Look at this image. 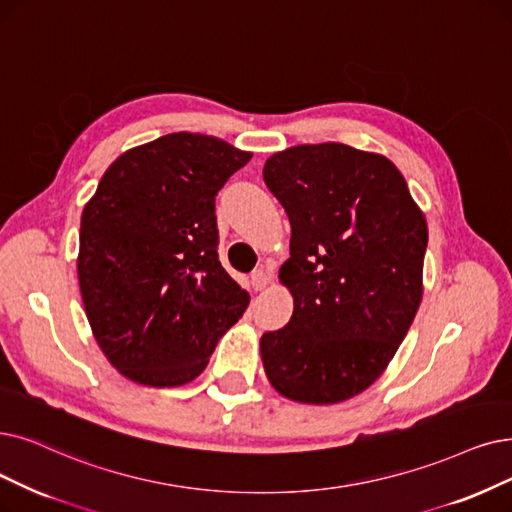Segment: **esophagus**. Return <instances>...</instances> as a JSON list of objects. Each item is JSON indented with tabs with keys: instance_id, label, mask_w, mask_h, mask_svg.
Instances as JSON below:
<instances>
[{
	"instance_id": "34e87169",
	"label": "esophagus",
	"mask_w": 512,
	"mask_h": 512,
	"mask_svg": "<svg viewBox=\"0 0 512 512\" xmlns=\"http://www.w3.org/2000/svg\"><path fill=\"white\" fill-rule=\"evenodd\" d=\"M269 283H271V275L264 269H258L252 273V288L254 290H264Z\"/></svg>"
}]
</instances>
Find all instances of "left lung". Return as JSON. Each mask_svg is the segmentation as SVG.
Segmentation results:
<instances>
[{"label":"left lung","instance_id":"1","mask_svg":"<svg viewBox=\"0 0 512 512\" xmlns=\"http://www.w3.org/2000/svg\"><path fill=\"white\" fill-rule=\"evenodd\" d=\"M292 224L279 279L288 325L260 338L283 397L330 405L365 391L391 361L422 300L426 220L393 161L340 142L300 145L264 163Z\"/></svg>","mask_w":512,"mask_h":512}]
</instances>
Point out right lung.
I'll return each mask as SVG.
<instances>
[{
  "mask_svg": "<svg viewBox=\"0 0 512 512\" xmlns=\"http://www.w3.org/2000/svg\"><path fill=\"white\" fill-rule=\"evenodd\" d=\"M252 153L166 134L119 155L79 229L81 300L117 372L145 386L197 378L250 296L218 260L216 195Z\"/></svg>",
  "mask_w": 512,
  "mask_h": 512,
  "instance_id": "right-lung-1",
  "label": "right lung"
}]
</instances>
